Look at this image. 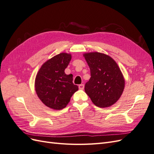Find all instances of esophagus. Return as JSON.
<instances>
[{"label": "esophagus", "mask_w": 154, "mask_h": 154, "mask_svg": "<svg viewBox=\"0 0 154 154\" xmlns=\"http://www.w3.org/2000/svg\"><path fill=\"white\" fill-rule=\"evenodd\" d=\"M84 85L83 84H80V85H79V86H78V87H79V89H80V90H83V89H84Z\"/></svg>", "instance_id": "34e87169"}]
</instances>
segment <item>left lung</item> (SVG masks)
I'll return each instance as SVG.
<instances>
[{
  "label": "left lung",
  "instance_id": "1",
  "mask_svg": "<svg viewBox=\"0 0 154 154\" xmlns=\"http://www.w3.org/2000/svg\"><path fill=\"white\" fill-rule=\"evenodd\" d=\"M91 70L85 91L92 103L101 108L116 103L124 91L125 79L118 65L109 55L98 52L83 54Z\"/></svg>",
  "mask_w": 154,
  "mask_h": 154
}]
</instances>
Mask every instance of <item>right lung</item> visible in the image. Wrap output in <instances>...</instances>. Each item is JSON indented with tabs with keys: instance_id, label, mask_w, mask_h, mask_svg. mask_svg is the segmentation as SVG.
Instances as JSON below:
<instances>
[{
	"instance_id": "add662e5",
	"label": "right lung",
	"mask_w": 154,
	"mask_h": 154,
	"mask_svg": "<svg viewBox=\"0 0 154 154\" xmlns=\"http://www.w3.org/2000/svg\"><path fill=\"white\" fill-rule=\"evenodd\" d=\"M71 58V54L60 53L46 61L36 74V93L49 108L57 110L65 108L78 90V87L72 83V74L65 73Z\"/></svg>"
}]
</instances>
